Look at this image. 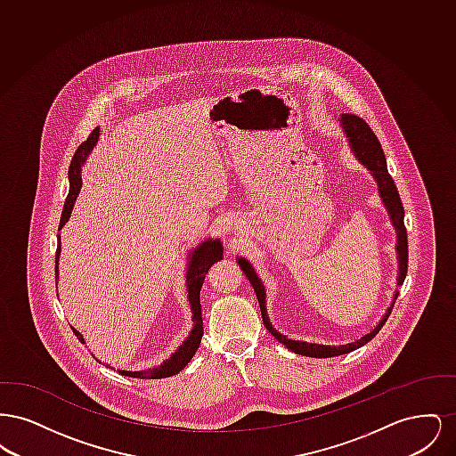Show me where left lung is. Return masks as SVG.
<instances>
[{"instance_id":"1","label":"left lung","mask_w":456,"mask_h":456,"mask_svg":"<svg viewBox=\"0 0 456 456\" xmlns=\"http://www.w3.org/2000/svg\"><path fill=\"white\" fill-rule=\"evenodd\" d=\"M338 121H340V126L344 128V133L347 136L348 145H350L352 152L355 155V159L361 164H364L369 171L372 173V175H374V179L378 183L379 196H381V200H383V203H385V207L388 210L391 224H393V227L396 231V255H398L396 285H402L403 281H405V277H407V266H409L407 229H405V224H403L405 212H403V205H402V200H400V195H398V190L395 186V181L391 179L390 173H388L387 159H385V153H383V149H381V143L378 142L376 134L369 128L368 123L362 118H359L355 114H342V118ZM238 263L240 270L244 272V275L248 277V281L253 285V289L256 292V297H258V303H260L261 318H263V323L266 326V330L289 350H292L296 354H301V355H305V357L325 359V357L342 355V354H347V352H352L355 348L362 347L364 344H368L370 338H374L376 333L387 323V320H388V316L391 314V309H393V303L398 297V292H395L393 303L387 309L385 316L379 320V323L374 326L364 337L355 340V342H350V344H346V346H322V344H309V342H303V340H290L282 333H279L270 323L268 314H266V303H265V297H266L265 287L261 283L260 277L256 275L255 268L251 266V263L246 260V258H240V256L238 258Z\"/></svg>"}]
</instances>
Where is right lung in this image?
I'll return each mask as SVG.
<instances>
[{"label":"right lung","mask_w":456,"mask_h":456,"mask_svg":"<svg viewBox=\"0 0 456 456\" xmlns=\"http://www.w3.org/2000/svg\"><path fill=\"white\" fill-rule=\"evenodd\" d=\"M99 140V128L92 131L88 134L87 140L77 149V152L73 155L71 162H69V169H68V179H69V193L66 196L65 207L61 212V220H60V229L68 222V218L71 216L75 200L78 196V191L82 188V166L86 164L88 155L94 151L95 143ZM60 253H61V240L58 236V249H56V281H58V260H60ZM222 253L224 248L220 244V239H205L200 246H196L195 249L190 251V261H188V272H186V287H188V299L191 305V313H193V330L188 335V338L183 342V346L174 352L169 359H166L160 366L157 368L147 369V370H119L123 376H130V378H142V379H160V378H169L177 374L181 369L193 359L196 350L200 347L201 337H203V320H201V304H200V290L205 281V275L208 273L210 266L218 260H222ZM73 333L77 335V338L86 344L84 337L80 331H77L71 326Z\"/></svg>","instance_id":"1"}]
</instances>
